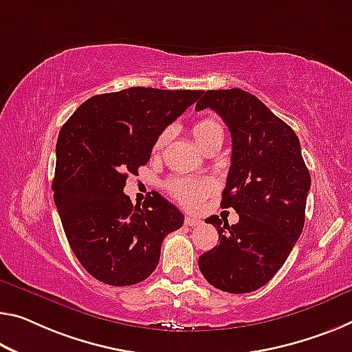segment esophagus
Segmentation results:
<instances>
[{
    "label": "esophagus",
    "instance_id": "esophagus-1",
    "mask_svg": "<svg viewBox=\"0 0 352 352\" xmlns=\"http://www.w3.org/2000/svg\"><path fill=\"white\" fill-rule=\"evenodd\" d=\"M186 225L187 226H190V228H193V226H198L199 223H201V220L199 219H197V217H186Z\"/></svg>",
    "mask_w": 352,
    "mask_h": 352
}]
</instances>
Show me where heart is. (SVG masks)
I'll use <instances>...</instances> for the list:
<instances>
[{
	"mask_svg": "<svg viewBox=\"0 0 352 352\" xmlns=\"http://www.w3.org/2000/svg\"><path fill=\"white\" fill-rule=\"evenodd\" d=\"M170 129H165L157 140H155L154 149L162 151L165 144L168 143L170 138ZM192 135L195 142L203 151L209 149L210 146L223 142V129L220 124L212 120V118H206V120L199 121L193 126ZM166 188L173 195L176 201H179L182 206L188 209H197L203 199L208 197V193L212 188V182L209 179H187V177H175V179L168 181Z\"/></svg>",
	"mask_w": 352,
	"mask_h": 352,
	"instance_id": "obj_1",
	"label": "heart"
}]
</instances>
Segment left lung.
<instances>
[{
	"label": "left lung",
	"mask_w": 352,
	"mask_h": 352,
	"mask_svg": "<svg viewBox=\"0 0 352 352\" xmlns=\"http://www.w3.org/2000/svg\"><path fill=\"white\" fill-rule=\"evenodd\" d=\"M210 108L231 133L232 153L221 208L239 214L236 225L217 215L206 223L220 244L198 258L204 278L232 294L252 293L277 274L305 223L310 173L300 143L288 124L247 91L212 89L195 110Z\"/></svg>",
	"instance_id": "obj_1"
}]
</instances>
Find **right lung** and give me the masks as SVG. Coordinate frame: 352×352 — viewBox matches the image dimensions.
<instances>
[{"mask_svg":"<svg viewBox=\"0 0 352 352\" xmlns=\"http://www.w3.org/2000/svg\"><path fill=\"white\" fill-rule=\"evenodd\" d=\"M201 94L135 86L93 96L59 131L53 198L70 248L99 282H143L157 267L162 241L182 226L181 210L162 195L133 206L124 187Z\"/></svg>","mask_w":352,"mask_h":352,"instance_id":"obj_1","label":"right lung"}]
</instances>
